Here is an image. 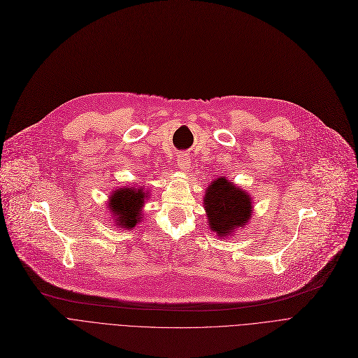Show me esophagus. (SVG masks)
Segmentation results:
<instances>
[{
    "label": "esophagus",
    "mask_w": 358,
    "mask_h": 358,
    "mask_svg": "<svg viewBox=\"0 0 358 358\" xmlns=\"http://www.w3.org/2000/svg\"><path fill=\"white\" fill-rule=\"evenodd\" d=\"M177 162H178V168L181 169V171H189L190 158L187 157L185 154H180L178 158H177Z\"/></svg>",
    "instance_id": "obj_1"
}]
</instances>
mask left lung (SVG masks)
Instances as JSON below:
<instances>
[{"mask_svg": "<svg viewBox=\"0 0 358 358\" xmlns=\"http://www.w3.org/2000/svg\"><path fill=\"white\" fill-rule=\"evenodd\" d=\"M204 206L210 228L219 236H227L236 228H242L252 213L250 196L227 178L210 182L204 196Z\"/></svg>", "mask_w": 358, "mask_h": 358, "instance_id": "left-lung-1", "label": "left lung"}]
</instances>
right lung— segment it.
<instances>
[{"label": "right lung", "mask_w": 358, "mask_h": 358, "mask_svg": "<svg viewBox=\"0 0 358 358\" xmlns=\"http://www.w3.org/2000/svg\"><path fill=\"white\" fill-rule=\"evenodd\" d=\"M146 193H143L142 187L134 189V187H127V189H119L110 197L108 208L111 213L117 217V224L126 229L135 228V224L141 222V213L143 200Z\"/></svg>", "instance_id": "right-lung-1"}]
</instances>
